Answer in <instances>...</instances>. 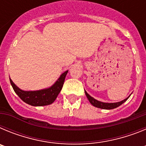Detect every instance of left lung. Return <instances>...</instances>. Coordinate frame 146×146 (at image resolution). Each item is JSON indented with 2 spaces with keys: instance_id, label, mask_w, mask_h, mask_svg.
I'll return each instance as SVG.
<instances>
[{
  "instance_id": "1",
  "label": "left lung",
  "mask_w": 146,
  "mask_h": 146,
  "mask_svg": "<svg viewBox=\"0 0 146 146\" xmlns=\"http://www.w3.org/2000/svg\"><path fill=\"white\" fill-rule=\"evenodd\" d=\"M85 94H86V96H87L88 99V101L90 102L91 104H92L93 106L96 107V108H101V109H104V110H112V109H114V108H116L118 107H119L120 105L124 103L128 99V98L129 97V96L128 98H126L123 101L119 102H116V103H104V102H99L96 100L95 99H94L93 97H91L86 91H85Z\"/></svg>"
}]
</instances>
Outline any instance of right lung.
I'll list each match as a JSON object with an SVG mask.
<instances>
[{
  "label": "right lung",
  "instance_id": "obj_1",
  "mask_svg": "<svg viewBox=\"0 0 146 146\" xmlns=\"http://www.w3.org/2000/svg\"><path fill=\"white\" fill-rule=\"evenodd\" d=\"M68 71L60 75L55 84L47 89L36 91H25L20 89L10 79V82L15 92L24 102L31 106H45L52 104L61 91Z\"/></svg>",
  "mask_w": 146,
  "mask_h": 146
}]
</instances>
